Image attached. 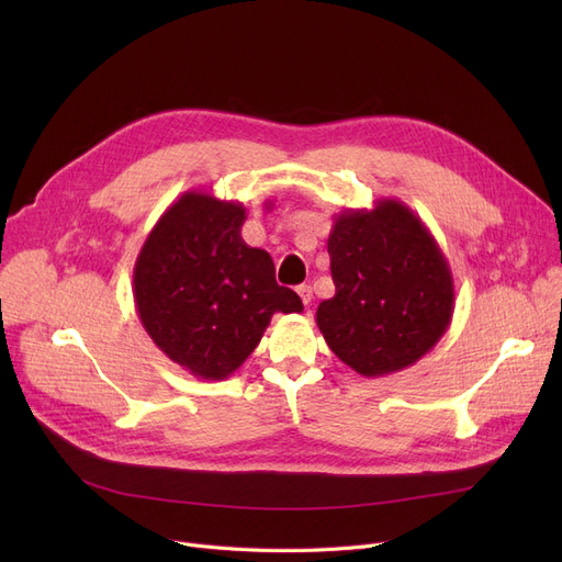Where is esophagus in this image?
<instances>
[{"label":"esophagus","instance_id":"obj_1","mask_svg":"<svg viewBox=\"0 0 562 562\" xmlns=\"http://www.w3.org/2000/svg\"><path fill=\"white\" fill-rule=\"evenodd\" d=\"M299 296H301L303 305H310V303H312V299H314L312 286H310V284H301V286H299Z\"/></svg>","mask_w":562,"mask_h":562}]
</instances>
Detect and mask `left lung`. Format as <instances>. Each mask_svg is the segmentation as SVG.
<instances>
[{
    "instance_id": "obj_1",
    "label": "left lung",
    "mask_w": 562,
    "mask_h": 562,
    "mask_svg": "<svg viewBox=\"0 0 562 562\" xmlns=\"http://www.w3.org/2000/svg\"><path fill=\"white\" fill-rule=\"evenodd\" d=\"M335 296L316 326L352 371L380 378L419 362L456 310L451 266L426 223L396 198L346 210L328 236Z\"/></svg>"
}]
</instances>
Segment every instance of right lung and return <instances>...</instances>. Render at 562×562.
<instances>
[{"label":"right lung","mask_w":562,"mask_h":562,"mask_svg":"<svg viewBox=\"0 0 562 562\" xmlns=\"http://www.w3.org/2000/svg\"><path fill=\"white\" fill-rule=\"evenodd\" d=\"M246 218L241 202L187 191L155 223L134 263L145 333L168 360L202 380H225L239 369L273 314L303 312L299 293L276 282L271 255L241 239Z\"/></svg>","instance_id":"1"}]
</instances>
